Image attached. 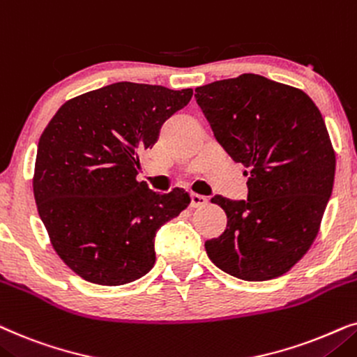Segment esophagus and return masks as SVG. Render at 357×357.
I'll return each instance as SVG.
<instances>
[{"mask_svg":"<svg viewBox=\"0 0 357 357\" xmlns=\"http://www.w3.org/2000/svg\"><path fill=\"white\" fill-rule=\"evenodd\" d=\"M207 204V197L199 196V194H191V207L192 208H199L204 207Z\"/></svg>","mask_w":357,"mask_h":357,"instance_id":"esophagus-1","label":"esophagus"}]
</instances>
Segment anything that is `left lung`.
I'll return each instance as SVG.
<instances>
[{
    "label": "left lung",
    "instance_id": "1",
    "mask_svg": "<svg viewBox=\"0 0 357 357\" xmlns=\"http://www.w3.org/2000/svg\"><path fill=\"white\" fill-rule=\"evenodd\" d=\"M213 135L248 176V199L212 202L227 228L206 241L217 268L243 281L286 274L315 241L335 183L325 121L302 89L245 73L196 88Z\"/></svg>",
    "mask_w": 357,
    "mask_h": 357
}]
</instances>
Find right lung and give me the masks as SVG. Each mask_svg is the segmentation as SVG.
I'll return each instance as SVG.
<instances>
[{
    "instance_id": "add662e5",
    "label": "right lung",
    "mask_w": 357,
    "mask_h": 357,
    "mask_svg": "<svg viewBox=\"0 0 357 357\" xmlns=\"http://www.w3.org/2000/svg\"><path fill=\"white\" fill-rule=\"evenodd\" d=\"M192 89L121 82L61 106L37 149L34 197L60 259L99 286H122L155 264V235L191 197L139 181L140 153L186 107Z\"/></svg>"
}]
</instances>
